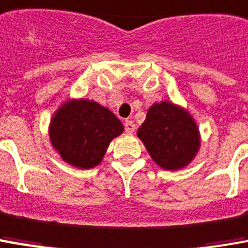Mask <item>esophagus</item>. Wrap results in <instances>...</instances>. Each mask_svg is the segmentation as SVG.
I'll return each mask as SVG.
<instances>
[{"mask_svg": "<svg viewBox=\"0 0 248 248\" xmlns=\"http://www.w3.org/2000/svg\"><path fill=\"white\" fill-rule=\"evenodd\" d=\"M124 129H125V132H128V134H132V132L135 131L134 121H131V120L124 121Z\"/></svg>", "mask_w": 248, "mask_h": 248, "instance_id": "1", "label": "esophagus"}]
</instances>
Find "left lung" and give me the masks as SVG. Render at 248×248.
<instances>
[{"instance_id":"8db88e82","label":"left lung","mask_w":248,"mask_h":248,"mask_svg":"<svg viewBox=\"0 0 248 248\" xmlns=\"http://www.w3.org/2000/svg\"><path fill=\"white\" fill-rule=\"evenodd\" d=\"M138 136L153 159L166 170L186 166L200 146L194 120L184 109L166 101L148 109Z\"/></svg>"}]
</instances>
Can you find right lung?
I'll use <instances>...</instances> for the list:
<instances>
[{"mask_svg": "<svg viewBox=\"0 0 248 248\" xmlns=\"http://www.w3.org/2000/svg\"><path fill=\"white\" fill-rule=\"evenodd\" d=\"M123 132V124L109 109L94 101L66 102L54 116L51 143L63 160L79 169L101 162L110 140Z\"/></svg>", "mask_w": 248, "mask_h": 248, "instance_id": "add662e5", "label": "right lung"}]
</instances>
